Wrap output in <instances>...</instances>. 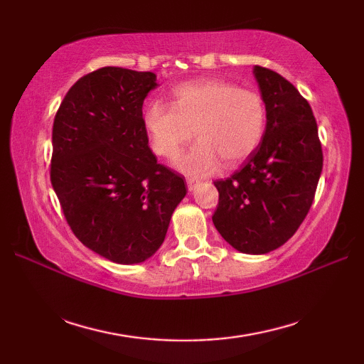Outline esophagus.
Listing matches in <instances>:
<instances>
[{
    "mask_svg": "<svg viewBox=\"0 0 364 364\" xmlns=\"http://www.w3.org/2000/svg\"><path fill=\"white\" fill-rule=\"evenodd\" d=\"M186 183H188V189H189V191H194L196 186L198 184V181L196 180V178H188Z\"/></svg>",
    "mask_w": 364,
    "mask_h": 364,
    "instance_id": "esophagus-1",
    "label": "esophagus"
}]
</instances>
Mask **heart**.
Returning a JSON list of instances; mask_svg holds the SVG:
<instances>
[{
  "label": "heart",
  "instance_id": "heart-1",
  "mask_svg": "<svg viewBox=\"0 0 364 364\" xmlns=\"http://www.w3.org/2000/svg\"><path fill=\"white\" fill-rule=\"evenodd\" d=\"M172 105L151 102L144 109V127L154 153L173 158L192 136L198 142L176 159V167L194 176L233 167L258 149L266 129V105L258 92L219 78L180 84Z\"/></svg>",
  "mask_w": 364,
  "mask_h": 364
}]
</instances>
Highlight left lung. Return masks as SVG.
<instances>
[{"mask_svg": "<svg viewBox=\"0 0 364 364\" xmlns=\"http://www.w3.org/2000/svg\"><path fill=\"white\" fill-rule=\"evenodd\" d=\"M253 75L266 105V129L241 170L214 181L213 222L233 249L264 255L296 233L310 211L322 172L318 123L306 100L269 68Z\"/></svg>", "mask_w": 364, "mask_h": 364, "instance_id": "1", "label": "left lung"}]
</instances>
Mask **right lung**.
<instances>
[{
  "label": "right lung",
  "instance_id": "add662e5",
  "mask_svg": "<svg viewBox=\"0 0 364 364\" xmlns=\"http://www.w3.org/2000/svg\"><path fill=\"white\" fill-rule=\"evenodd\" d=\"M156 75L103 67L67 92L53 123L51 184L75 236L100 257L137 264L164 242L184 178L149 146L142 105Z\"/></svg>",
  "mask_w": 364,
  "mask_h": 364
}]
</instances>
